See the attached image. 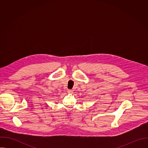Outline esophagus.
Wrapping results in <instances>:
<instances>
[{"label":"esophagus","instance_id":"1","mask_svg":"<svg viewBox=\"0 0 148 148\" xmlns=\"http://www.w3.org/2000/svg\"><path fill=\"white\" fill-rule=\"evenodd\" d=\"M67 92H68L69 94H71V93H73V91L71 90H69L67 91Z\"/></svg>","mask_w":148,"mask_h":148}]
</instances>
